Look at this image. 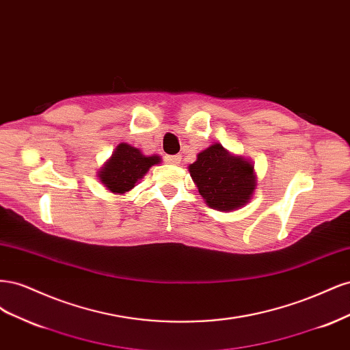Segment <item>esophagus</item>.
Wrapping results in <instances>:
<instances>
[{
  "label": "esophagus",
  "instance_id": "34e87169",
  "mask_svg": "<svg viewBox=\"0 0 350 350\" xmlns=\"http://www.w3.org/2000/svg\"><path fill=\"white\" fill-rule=\"evenodd\" d=\"M181 156L179 154H174V156H166L165 157V161L167 162V163H171V165H179L181 163Z\"/></svg>",
  "mask_w": 350,
  "mask_h": 350
}]
</instances>
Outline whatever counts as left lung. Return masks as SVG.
I'll list each match as a JSON object with an SVG mask.
<instances>
[{
  "mask_svg": "<svg viewBox=\"0 0 350 350\" xmlns=\"http://www.w3.org/2000/svg\"><path fill=\"white\" fill-rule=\"evenodd\" d=\"M200 196L220 211H232L245 206L257 185L254 166L242 156H234L215 143L197 154L188 166Z\"/></svg>",
  "mask_w": 350,
  "mask_h": 350,
  "instance_id": "left-lung-1",
  "label": "left lung"
}]
</instances>
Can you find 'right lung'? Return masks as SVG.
I'll return each instance as SVG.
<instances>
[{
    "label": "right lung",
    "instance_id": "1",
    "mask_svg": "<svg viewBox=\"0 0 350 350\" xmlns=\"http://www.w3.org/2000/svg\"><path fill=\"white\" fill-rule=\"evenodd\" d=\"M161 156H144L135 147L121 143L116 146L98 176L113 194H125L134 188L153 165L161 163Z\"/></svg>",
    "mask_w": 350,
    "mask_h": 350
}]
</instances>
